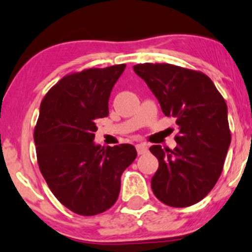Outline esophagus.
Segmentation results:
<instances>
[{
	"label": "esophagus",
	"instance_id": "esophagus-1",
	"mask_svg": "<svg viewBox=\"0 0 252 252\" xmlns=\"http://www.w3.org/2000/svg\"><path fill=\"white\" fill-rule=\"evenodd\" d=\"M136 150H137L138 155L146 154L148 152V144L147 143H138L136 144Z\"/></svg>",
	"mask_w": 252,
	"mask_h": 252
}]
</instances>
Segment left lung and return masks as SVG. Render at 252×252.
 Masks as SVG:
<instances>
[{"label":"left lung","mask_w":252,"mask_h":252,"mask_svg":"<svg viewBox=\"0 0 252 252\" xmlns=\"http://www.w3.org/2000/svg\"><path fill=\"white\" fill-rule=\"evenodd\" d=\"M134 71L179 126L174 150L149 148L158 160L153 192L172 207L196 204L215 187L230 147L226 103L201 72L170 63H138Z\"/></svg>","instance_id":"obj_1"}]
</instances>
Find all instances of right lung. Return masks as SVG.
<instances>
[{"label": "right lung", "mask_w": 252, "mask_h": 252, "mask_svg": "<svg viewBox=\"0 0 252 252\" xmlns=\"http://www.w3.org/2000/svg\"><path fill=\"white\" fill-rule=\"evenodd\" d=\"M126 63L63 77L40 105L34 130L41 174L56 198L80 216L109 210L121 176L137 156L131 144L94 143L96 121L109 115V98Z\"/></svg>", "instance_id": "right-lung-1"}]
</instances>
